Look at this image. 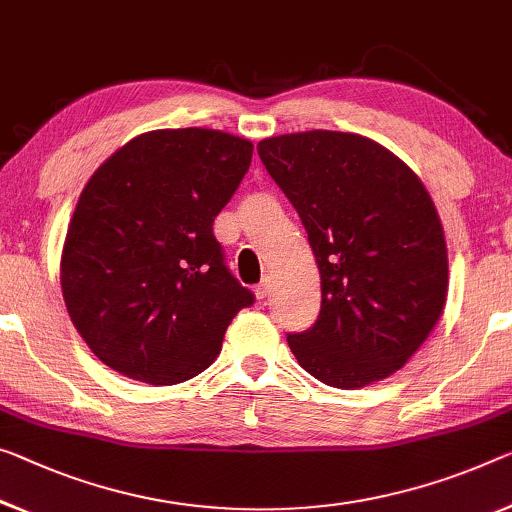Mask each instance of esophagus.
Listing matches in <instances>:
<instances>
[{"instance_id": "obj_1", "label": "esophagus", "mask_w": 512, "mask_h": 512, "mask_svg": "<svg viewBox=\"0 0 512 512\" xmlns=\"http://www.w3.org/2000/svg\"><path fill=\"white\" fill-rule=\"evenodd\" d=\"M254 293H256L258 300H265V297L270 295V279H263L261 283H258V286L254 288Z\"/></svg>"}]
</instances>
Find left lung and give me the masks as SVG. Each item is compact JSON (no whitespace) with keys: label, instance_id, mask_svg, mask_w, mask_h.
Here are the masks:
<instances>
[{"label":"left lung","instance_id":"1","mask_svg":"<svg viewBox=\"0 0 512 512\" xmlns=\"http://www.w3.org/2000/svg\"><path fill=\"white\" fill-rule=\"evenodd\" d=\"M256 148L320 270L318 318L288 334L295 359L336 389L396 373L446 302V242L426 187L387 148L352 132H297Z\"/></svg>","mask_w":512,"mask_h":512}]
</instances>
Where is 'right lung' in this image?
<instances>
[{
  "instance_id": "obj_1",
  "label": "right lung",
  "mask_w": 512,
  "mask_h": 512,
  "mask_svg": "<svg viewBox=\"0 0 512 512\" xmlns=\"http://www.w3.org/2000/svg\"><path fill=\"white\" fill-rule=\"evenodd\" d=\"M251 141L155 130L91 176L70 219L61 290L93 355L121 375L178 384L215 361L254 293L233 277L212 224L249 171Z\"/></svg>"
}]
</instances>
